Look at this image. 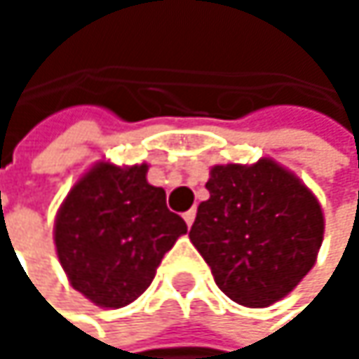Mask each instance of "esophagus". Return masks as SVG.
Wrapping results in <instances>:
<instances>
[{"label": "esophagus", "mask_w": 359, "mask_h": 359, "mask_svg": "<svg viewBox=\"0 0 359 359\" xmlns=\"http://www.w3.org/2000/svg\"><path fill=\"white\" fill-rule=\"evenodd\" d=\"M182 218H184L187 226H191V224H193V220H195V210H189V212H184V214H182Z\"/></svg>", "instance_id": "34e87169"}]
</instances>
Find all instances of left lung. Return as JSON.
I'll list each match as a JSON object with an SVG mask.
<instances>
[{
	"label": "left lung",
	"mask_w": 359,
	"mask_h": 359,
	"mask_svg": "<svg viewBox=\"0 0 359 359\" xmlns=\"http://www.w3.org/2000/svg\"><path fill=\"white\" fill-rule=\"evenodd\" d=\"M210 199L197 208L189 239L220 291L245 308H268L312 270L323 245L316 195L270 158L214 166Z\"/></svg>",
	"instance_id": "left-lung-1"
}]
</instances>
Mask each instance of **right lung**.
<instances>
[{
  "mask_svg": "<svg viewBox=\"0 0 359 359\" xmlns=\"http://www.w3.org/2000/svg\"><path fill=\"white\" fill-rule=\"evenodd\" d=\"M187 224L147 182V164H95L57 210L53 241L70 285L100 308H124L154 280Z\"/></svg>",
  "mask_w": 359,
  "mask_h": 359,
  "instance_id": "1",
  "label": "right lung"
}]
</instances>
